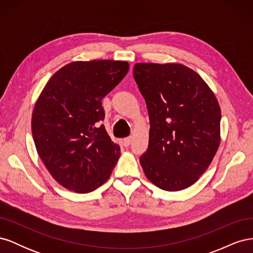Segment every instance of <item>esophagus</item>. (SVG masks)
<instances>
[{
    "instance_id": "1",
    "label": "esophagus",
    "mask_w": 253,
    "mask_h": 253,
    "mask_svg": "<svg viewBox=\"0 0 253 253\" xmlns=\"http://www.w3.org/2000/svg\"><path fill=\"white\" fill-rule=\"evenodd\" d=\"M131 142H132V138L131 137H126V138H124V145L125 147H128L129 144H131Z\"/></svg>"
}]
</instances>
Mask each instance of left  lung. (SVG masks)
Wrapping results in <instances>:
<instances>
[{
  "label": "left lung",
  "mask_w": 253,
  "mask_h": 253,
  "mask_svg": "<svg viewBox=\"0 0 253 253\" xmlns=\"http://www.w3.org/2000/svg\"><path fill=\"white\" fill-rule=\"evenodd\" d=\"M133 75L147 103L150 138L140 165L166 191L197 181L220 141V108L200 75L177 63H137Z\"/></svg>",
  "instance_id": "left-lung-1"
}]
</instances>
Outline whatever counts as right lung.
Listing matches in <instances>:
<instances>
[{"label": "right lung", "mask_w": 253, "mask_h": 253, "mask_svg": "<svg viewBox=\"0 0 253 253\" xmlns=\"http://www.w3.org/2000/svg\"><path fill=\"white\" fill-rule=\"evenodd\" d=\"M126 61H76L53 74L35 105L32 132L42 162L61 186L88 193L104 183L120 155L99 122L101 100L125 78Z\"/></svg>", "instance_id": "right-lung-1"}]
</instances>
